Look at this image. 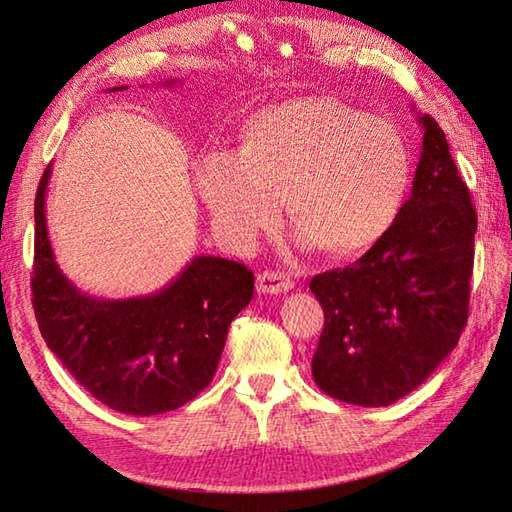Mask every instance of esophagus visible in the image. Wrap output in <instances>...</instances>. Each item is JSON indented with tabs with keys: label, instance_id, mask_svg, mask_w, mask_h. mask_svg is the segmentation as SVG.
Here are the masks:
<instances>
[{
	"label": "esophagus",
	"instance_id": "34e87169",
	"mask_svg": "<svg viewBox=\"0 0 512 512\" xmlns=\"http://www.w3.org/2000/svg\"><path fill=\"white\" fill-rule=\"evenodd\" d=\"M292 286H295V281L284 273H277V270H264L257 275V292H262V295H281Z\"/></svg>",
	"mask_w": 512,
	"mask_h": 512
}]
</instances>
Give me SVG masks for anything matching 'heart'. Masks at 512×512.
<instances>
[{"label":"heart","instance_id":"heart-1","mask_svg":"<svg viewBox=\"0 0 512 512\" xmlns=\"http://www.w3.org/2000/svg\"><path fill=\"white\" fill-rule=\"evenodd\" d=\"M195 182L215 226L248 248L286 211L301 246L352 257L372 248L409 187L398 129L330 96H301L248 118L239 154H206Z\"/></svg>","mask_w":512,"mask_h":512}]
</instances>
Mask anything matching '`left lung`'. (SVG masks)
Listing matches in <instances>:
<instances>
[{"label": "left lung", "mask_w": 512, "mask_h": 512, "mask_svg": "<svg viewBox=\"0 0 512 512\" xmlns=\"http://www.w3.org/2000/svg\"><path fill=\"white\" fill-rule=\"evenodd\" d=\"M409 200L352 266L314 275L325 325L314 383L361 407H387L427 380L469 319L477 215L447 136L429 114Z\"/></svg>", "instance_id": "left-lung-1"}]
</instances>
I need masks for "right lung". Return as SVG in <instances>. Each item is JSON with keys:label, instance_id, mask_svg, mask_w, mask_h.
<instances>
[{"label": "right lung", "instance_id": "obj_1", "mask_svg": "<svg viewBox=\"0 0 512 512\" xmlns=\"http://www.w3.org/2000/svg\"><path fill=\"white\" fill-rule=\"evenodd\" d=\"M50 171L52 165L43 171L35 198L30 281L32 308L50 352L76 383L110 409L156 416L187 405L213 380L228 325L253 299V270L202 255L154 295H85L61 273L52 255L46 226Z\"/></svg>", "mask_w": 512, "mask_h": 512}]
</instances>
